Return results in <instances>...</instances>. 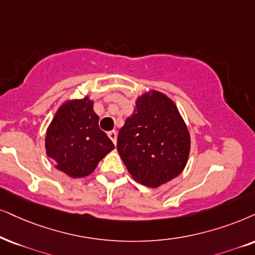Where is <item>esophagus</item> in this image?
Returning a JSON list of instances; mask_svg holds the SVG:
<instances>
[{
	"mask_svg": "<svg viewBox=\"0 0 255 255\" xmlns=\"http://www.w3.org/2000/svg\"><path fill=\"white\" fill-rule=\"evenodd\" d=\"M108 136H109V138H111V140L113 141V143L117 144V140H118V131H117V130L109 131Z\"/></svg>",
	"mask_w": 255,
	"mask_h": 255,
	"instance_id": "esophagus-1",
	"label": "esophagus"
}]
</instances>
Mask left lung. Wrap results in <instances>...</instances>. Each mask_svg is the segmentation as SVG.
<instances>
[{"instance_id": "left-lung-1", "label": "left lung", "mask_w": 255, "mask_h": 255, "mask_svg": "<svg viewBox=\"0 0 255 255\" xmlns=\"http://www.w3.org/2000/svg\"><path fill=\"white\" fill-rule=\"evenodd\" d=\"M191 135L172 99L150 90L138 96L119 131L118 151L134 180L156 188L182 173Z\"/></svg>"}]
</instances>
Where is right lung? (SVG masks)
<instances>
[{
    "mask_svg": "<svg viewBox=\"0 0 255 255\" xmlns=\"http://www.w3.org/2000/svg\"><path fill=\"white\" fill-rule=\"evenodd\" d=\"M88 96L60 106L46 134V151L55 168L70 178H85L114 144L99 127V117Z\"/></svg>",
    "mask_w": 255,
    "mask_h": 255,
    "instance_id": "1",
    "label": "right lung"
}]
</instances>
